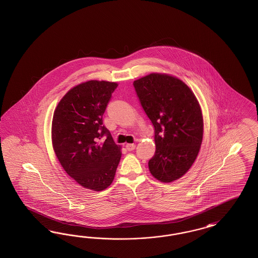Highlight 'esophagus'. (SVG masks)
<instances>
[{
  "label": "esophagus",
  "instance_id": "obj_1",
  "mask_svg": "<svg viewBox=\"0 0 258 258\" xmlns=\"http://www.w3.org/2000/svg\"><path fill=\"white\" fill-rule=\"evenodd\" d=\"M125 149H126V150H128V151L134 150L135 149V145L134 144H126L125 145Z\"/></svg>",
  "mask_w": 258,
  "mask_h": 258
}]
</instances>
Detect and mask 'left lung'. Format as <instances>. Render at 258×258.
Segmentation results:
<instances>
[{"label": "left lung", "instance_id": "left-lung-1", "mask_svg": "<svg viewBox=\"0 0 258 258\" xmlns=\"http://www.w3.org/2000/svg\"><path fill=\"white\" fill-rule=\"evenodd\" d=\"M133 86L154 126L156 151L149 171L163 182L178 180L194 164L203 142V113L195 94L180 79L165 74H150Z\"/></svg>", "mask_w": 258, "mask_h": 258}]
</instances>
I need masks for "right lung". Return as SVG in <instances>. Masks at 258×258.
<instances>
[{"label": "right lung", "mask_w": 258, "mask_h": 258, "mask_svg": "<svg viewBox=\"0 0 258 258\" xmlns=\"http://www.w3.org/2000/svg\"><path fill=\"white\" fill-rule=\"evenodd\" d=\"M117 86L90 80L74 87L53 116L52 143L63 169L81 186L94 191L111 184L121 159V147L103 125V114Z\"/></svg>", "instance_id": "1"}]
</instances>
